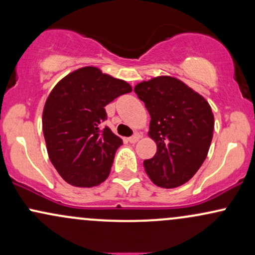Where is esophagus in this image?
I'll use <instances>...</instances> for the list:
<instances>
[{
    "label": "esophagus",
    "mask_w": 255,
    "mask_h": 255,
    "mask_svg": "<svg viewBox=\"0 0 255 255\" xmlns=\"http://www.w3.org/2000/svg\"><path fill=\"white\" fill-rule=\"evenodd\" d=\"M139 134H135V135H133V136H130V137H128V141L130 142V144H135V142L137 141V140H139Z\"/></svg>",
    "instance_id": "34e87169"
}]
</instances>
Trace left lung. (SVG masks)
<instances>
[{
  "instance_id": "8db88e82",
  "label": "left lung",
  "mask_w": 255,
  "mask_h": 255,
  "mask_svg": "<svg viewBox=\"0 0 255 255\" xmlns=\"http://www.w3.org/2000/svg\"><path fill=\"white\" fill-rule=\"evenodd\" d=\"M151 116L148 135L157 152L144 160L156 186L175 188L194 176L211 145L215 119L199 93L171 77H158L134 87Z\"/></svg>"
}]
</instances>
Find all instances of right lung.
I'll list each match as a JSON object with an SVG mask.
<instances>
[{
    "instance_id": "1",
    "label": "right lung",
    "mask_w": 255,
    "mask_h": 255,
    "mask_svg": "<svg viewBox=\"0 0 255 255\" xmlns=\"http://www.w3.org/2000/svg\"><path fill=\"white\" fill-rule=\"evenodd\" d=\"M131 87L124 80L84 67L52 89L43 110V133L52 165L66 182L95 187L109 176L122 139L102 124L105 105Z\"/></svg>"
}]
</instances>
